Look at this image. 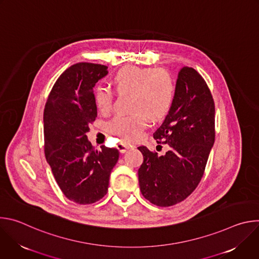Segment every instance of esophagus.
I'll return each mask as SVG.
<instances>
[{
  "label": "esophagus",
  "mask_w": 259,
  "mask_h": 259,
  "mask_svg": "<svg viewBox=\"0 0 259 259\" xmlns=\"http://www.w3.org/2000/svg\"><path fill=\"white\" fill-rule=\"evenodd\" d=\"M117 147H118V150L120 151V153H121V154H124V153L129 149V145H128L127 143H125V142L121 141V142H119V143H118Z\"/></svg>",
  "instance_id": "esophagus-1"
}]
</instances>
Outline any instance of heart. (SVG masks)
Segmentation results:
<instances>
[{
  "mask_svg": "<svg viewBox=\"0 0 259 259\" xmlns=\"http://www.w3.org/2000/svg\"><path fill=\"white\" fill-rule=\"evenodd\" d=\"M119 94H131L128 116L119 115L108 122V131L123 141L137 139L149 124V118L159 121L167 116L175 96V83L170 73L162 68L127 65L119 69L112 80ZM93 97L101 113H107L114 103V93L104 86H96Z\"/></svg>",
  "mask_w": 259,
  "mask_h": 259,
  "instance_id": "obj_1",
  "label": "heart"
}]
</instances>
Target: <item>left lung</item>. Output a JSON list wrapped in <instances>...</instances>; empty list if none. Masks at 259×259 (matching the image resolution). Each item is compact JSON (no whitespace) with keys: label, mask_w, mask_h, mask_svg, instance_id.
<instances>
[{"label":"left lung","mask_w":259,"mask_h":259,"mask_svg":"<svg viewBox=\"0 0 259 259\" xmlns=\"http://www.w3.org/2000/svg\"><path fill=\"white\" fill-rule=\"evenodd\" d=\"M168 144L164 156L138 146L143 162L138 169L142 196L168 207L187 199L198 187L215 140V105L208 85L193 67L178 73L175 96L163 124L154 133Z\"/></svg>","instance_id":"obj_1"}]
</instances>
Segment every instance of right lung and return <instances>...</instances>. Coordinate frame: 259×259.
Returning <instances> with one entry per match:
<instances>
[{"label": "right lung", "mask_w": 259, "mask_h": 259, "mask_svg": "<svg viewBox=\"0 0 259 259\" xmlns=\"http://www.w3.org/2000/svg\"><path fill=\"white\" fill-rule=\"evenodd\" d=\"M107 66L80 62L65 69L55 82L44 109L45 156L63 195L87 205L102 199L119 151L104 145L95 150L86 133L97 117L94 85Z\"/></svg>", "instance_id": "1"}]
</instances>
